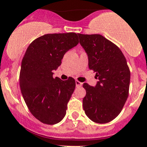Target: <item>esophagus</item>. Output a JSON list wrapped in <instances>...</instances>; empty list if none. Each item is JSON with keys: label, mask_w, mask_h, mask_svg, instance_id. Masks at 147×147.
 Returning <instances> with one entry per match:
<instances>
[{"label": "esophagus", "mask_w": 147, "mask_h": 147, "mask_svg": "<svg viewBox=\"0 0 147 147\" xmlns=\"http://www.w3.org/2000/svg\"><path fill=\"white\" fill-rule=\"evenodd\" d=\"M75 84H76V86H77V87H80V86H82V83H81L78 81H75Z\"/></svg>", "instance_id": "esophagus-1"}]
</instances>
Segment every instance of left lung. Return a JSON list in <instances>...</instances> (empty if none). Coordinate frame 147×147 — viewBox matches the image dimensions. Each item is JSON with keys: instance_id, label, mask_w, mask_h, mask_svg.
Returning a JSON list of instances; mask_svg holds the SVG:
<instances>
[{"instance_id": "1", "label": "left lung", "mask_w": 147, "mask_h": 147, "mask_svg": "<svg viewBox=\"0 0 147 147\" xmlns=\"http://www.w3.org/2000/svg\"><path fill=\"white\" fill-rule=\"evenodd\" d=\"M86 52L89 69L95 72V86L83 84V107L88 118L98 123L110 122L121 112L129 95L130 71L124 55L115 44L100 35L78 34Z\"/></svg>"}]
</instances>
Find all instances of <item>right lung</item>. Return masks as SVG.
<instances>
[{
  "mask_svg": "<svg viewBox=\"0 0 147 147\" xmlns=\"http://www.w3.org/2000/svg\"><path fill=\"white\" fill-rule=\"evenodd\" d=\"M78 34H47L28 47L21 62L20 88L32 115L46 124L59 123L75 88V79L53 78L67 51L77 46Z\"/></svg>",
  "mask_w": 147,
  "mask_h": 147,
  "instance_id": "1",
  "label": "right lung"
}]
</instances>
